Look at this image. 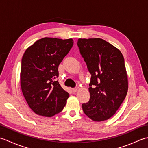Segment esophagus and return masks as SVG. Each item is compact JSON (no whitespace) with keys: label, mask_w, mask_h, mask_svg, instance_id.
Here are the masks:
<instances>
[{"label":"esophagus","mask_w":148,"mask_h":148,"mask_svg":"<svg viewBox=\"0 0 148 148\" xmlns=\"http://www.w3.org/2000/svg\"><path fill=\"white\" fill-rule=\"evenodd\" d=\"M77 90H78V88H72V92H73L74 93H75V92H76L77 91Z\"/></svg>","instance_id":"obj_1"}]
</instances>
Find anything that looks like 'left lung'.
Masks as SVG:
<instances>
[{
	"label": "left lung",
	"instance_id": "left-lung-1",
	"mask_svg": "<svg viewBox=\"0 0 148 148\" xmlns=\"http://www.w3.org/2000/svg\"><path fill=\"white\" fill-rule=\"evenodd\" d=\"M81 55L92 75L90 99L83 111L94 121L111 118L127 95L128 77L123 56L111 44L100 38L79 39Z\"/></svg>",
	"mask_w": 148,
	"mask_h": 148
}]
</instances>
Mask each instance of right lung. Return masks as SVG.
<instances>
[{
    "label": "right lung",
    "mask_w": 148,
    "mask_h": 148,
    "mask_svg": "<svg viewBox=\"0 0 148 148\" xmlns=\"http://www.w3.org/2000/svg\"><path fill=\"white\" fill-rule=\"evenodd\" d=\"M72 39L44 37L25 51L21 60V91L36 114L51 117L60 112L69 94L58 81V66L73 46Z\"/></svg>",
    "instance_id": "add662e5"
}]
</instances>
